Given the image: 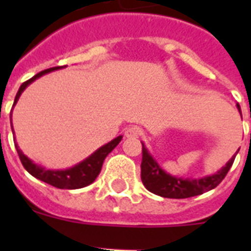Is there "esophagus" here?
<instances>
[{"mask_svg": "<svg viewBox=\"0 0 251 251\" xmlns=\"http://www.w3.org/2000/svg\"><path fill=\"white\" fill-rule=\"evenodd\" d=\"M141 135V129L138 126H129L125 130V137L126 138H138Z\"/></svg>", "mask_w": 251, "mask_h": 251, "instance_id": "esophagus-1", "label": "esophagus"}]
</instances>
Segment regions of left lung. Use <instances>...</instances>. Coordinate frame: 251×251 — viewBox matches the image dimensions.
Here are the masks:
<instances>
[{"mask_svg": "<svg viewBox=\"0 0 251 251\" xmlns=\"http://www.w3.org/2000/svg\"><path fill=\"white\" fill-rule=\"evenodd\" d=\"M237 108L241 113V108L238 104ZM234 157L236 155H233L232 159L214 175L206 176L202 178H182V177L171 176L164 169H161L156 160L151 156L149 150L145 147V143H142L141 178L146 189L153 194L160 195L164 198H190L212 190L218 186L233 164Z\"/></svg>", "mask_w": 251, "mask_h": 251, "instance_id": "1", "label": "left lung"}]
</instances>
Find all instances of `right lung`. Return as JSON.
I'll return each mask as SVG.
<instances>
[{"label":"right lung","mask_w":251,"mask_h":251,"mask_svg":"<svg viewBox=\"0 0 251 251\" xmlns=\"http://www.w3.org/2000/svg\"><path fill=\"white\" fill-rule=\"evenodd\" d=\"M61 68H64V66H56V68L43 70V72L37 73L36 75L32 76L31 79L25 80V83H22V86L19 87V90L17 92L15 100H14V105L17 104L18 99H19L22 92L25 90V87L28 86V84H31L33 80H36L37 78H40L41 75H44L47 73L54 72V70H58ZM10 120H11V117H10ZM121 135L114 138L113 141H110L109 143H106V145H104L99 150H96L91 156L84 159L83 161H80L79 164L74 165V167L69 168V169H65V171H50V169H45V168L40 167V165L35 164L32 160H29L28 157L22 152L17 142H15V149H17V152L19 155L22 164H23V167L25 168V171L28 172L29 175H32L33 177H36L37 179H40L43 182H47L49 185H52V186L58 187V189H69V190H72V189H80V187H84L94 182L96 177L99 176V173H100V171H101L102 163L105 160V157L108 156V153L113 151V149L121 142Z\"/></svg>","instance_id":"right-lung-1"}]
</instances>
